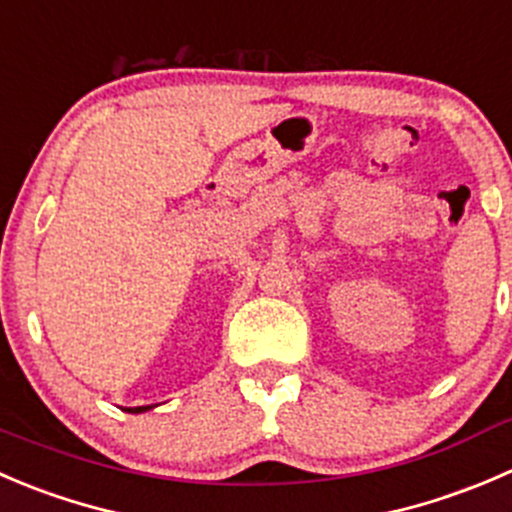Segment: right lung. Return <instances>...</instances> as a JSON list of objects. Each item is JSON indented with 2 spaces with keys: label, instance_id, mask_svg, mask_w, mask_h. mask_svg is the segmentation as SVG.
Returning <instances> with one entry per match:
<instances>
[{
  "label": "right lung",
  "instance_id": "1",
  "mask_svg": "<svg viewBox=\"0 0 512 512\" xmlns=\"http://www.w3.org/2000/svg\"><path fill=\"white\" fill-rule=\"evenodd\" d=\"M149 408H151V406H139V408H129V411H131V413H144V411H149Z\"/></svg>",
  "mask_w": 512,
  "mask_h": 512
}]
</instances>
